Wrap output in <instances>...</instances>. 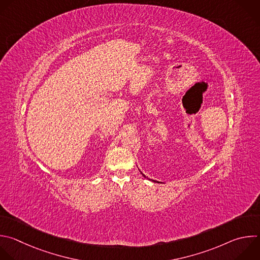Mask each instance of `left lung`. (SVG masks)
<instances>
[{
  "label": "left lung",
  "instance_id": "left-lung-1",
  "mask_svg": "<svg viewBox=\"0 0 260 260\" xmlns=\"http://www.w3.org/2000/svg\"><path fill=\"white\" fill-rule=\"evenodd\" d=\"M142 175H143V174H142ZM143 176H144V175H143ZM144 177H145V176H144ZM145 178H146V177H145ZM155 182H156V181H155ZM157 183H158V182H157Z\"/></svg>",
  "mask_w": 260,
  "mask_h": 260
}]
</instances>
